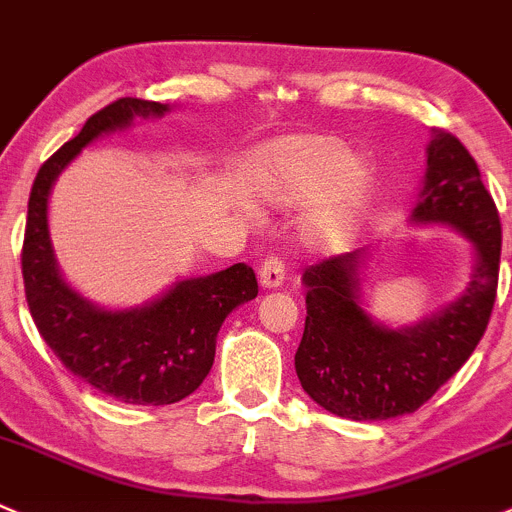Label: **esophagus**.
Returning <instances> with one entry per match:
<instances>
[{
  "instance_id": "34e87169",
  "label": "esophagus",
  "mask_w": 512,
  "mask_h": 512,
  "mask_svg": "<svg viewBox=\"0 0 512 512\" xmlns=\"http://www.w3.org/2000/svg\"><path fill=\"white\" fill-rule=\"evenodd\" d=\"M258 281H261L263 288H281L283 281H286V268H283V261L278 256H268L266 261L258 268Z\"/></svg>"
}]
</instances>
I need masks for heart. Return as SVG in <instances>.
Here are the masks:
<instances>
[{"mask_svg": "<svg viewBox=\"0 0 512 512\" xmlns=\"http://www.w3.org/2000/svg\"><path fill=\"white\" fill-rule=\"evenodd\" d=\"M251 197L266 207L295 209L314 202L298 234L313 251L335 254L360 234L377 194L370 157L350 152L335 135H286L251 152L244 172Z\"/></svg>", "mask_w": 512, "mask_h": 512, "instance_id": "heart-1", "label": "heart"}]
</instances>
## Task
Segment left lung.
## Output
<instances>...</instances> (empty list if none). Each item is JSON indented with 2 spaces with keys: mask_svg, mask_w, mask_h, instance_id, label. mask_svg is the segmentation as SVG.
<instances>
[{
  "mask_svg": "<svg viewBox=\"0 0 512 512\" xmlns=\"http://www.w3.org/2000/svg\"><path fill=\"white\" fill-rule=\"evenodd\" d=\"M409 224L449 226L473 249L466 288L412 325L392 328L367 310L365 249L303 271L308 315L295 372L305 394L342 419L382 421L416 412L461 370L491 320L503 239L498 209L476 160L444 130H431Z\"/></svg>",
  "mask_w": 512,
  "mask_h": 512,
  "instance_id": "8db88e82",
  "label": "left lung"
}]
</instances>
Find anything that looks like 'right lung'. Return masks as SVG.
I'll return each mask as SVG.
<instances>
[{
  "label": "right lung",
  "instance_id": "add662e5",
  "mask_svg": "<svg viewBox=\"0 0 512 512\" xmlns=\"http://www.w3.org/2000/svg\"><path fill=\"white\" fill-rule=\"evenodd\" d=\"M175 105L120 98L86 120L41 165L29 194L21 273L31 318L46 345L83 382L125 404L162 407L189 397L214 365L226 315L258 295L244 263L197 278H179L165 293L135 308H105L63 278L49 231V199L56 179L83 147L120 133L135 118H162Z\"/></svg>",
  "mask_w": 512,
  "mask_h": 512
}]
</instances>
